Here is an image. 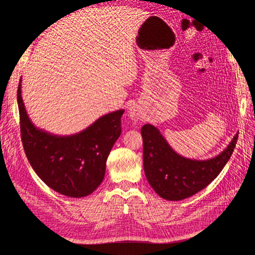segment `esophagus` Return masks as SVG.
<instances>
[{
	"label": "esophagus",
	"mask_w": 255,
	"mask_h": 255,
	"mask_svg": "<svg viewBox=\"0 0 255 255\" xmlns=\"http://www.w3.org/2000/svg\"><path fill=\"white\" fill-rule=\"evenodd\" d=\"M128 114H129V117L132 118L133 120H135V121L139 120L141 118V112H140L139 106H138L137 104H133L132 106L129 107Z\"/></svg>",
	"instance_id": "34e87169"
}]
</instances>
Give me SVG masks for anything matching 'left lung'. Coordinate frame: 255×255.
I'll return each mask as SVG.
<instances>
[{"label":"left lung","mask_w":255,"mask_h":255,"mask_svg":"<svg viewBox=\"0 0 255 255\" xmlns=\"http://www.w3.org/2000/svg\"><path fill=\"white\" fill-rule=\"evenodd\" d=\"M143 168L149 184L156 194L170 201L194 196L211 184L230 159L238 134L218 156L207 160H192L176 154L156 128H141Z\"/></svg>","instance_id":"left-lung-1"}]
</instances>
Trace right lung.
I'll use <instances>...</instances> for the list:
<instances>
[{
    "mask_svg": "<svg viewBox=\"0 0 255 255\" xmlns=\"http://www.w3.org/2000/svg\"><path fill=\"white\" fill-rule=\"evenodd\" d=\"M17 100L23 149L37 175L61 195H90L104 179L106 160L121 134L125 111L103 116L80 134L58 137L37 129L30 122L21 97V83Z\"/></svg>",
    "mask_w": 255,
    "mask_h": 255,
    "instance_id": "add662e5",
    "label": "right lung"
}]
</instances>
